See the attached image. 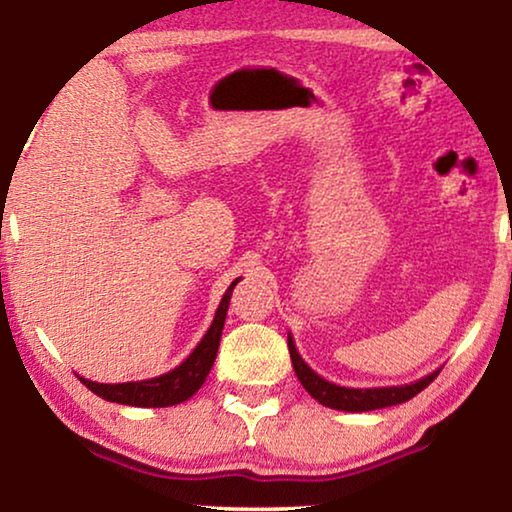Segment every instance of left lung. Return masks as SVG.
I'll list each match as a JSON object with an SVG mask.
<instances>
[{
	"label": "left lung",
	"mask_w": 512,
	"mask_h": 512,
	"mask_svg": "<svg viewBox=\"0 0 512 512\" xmlns=\"http://www.w3.org/2000/svg\"><path fill=\"white\" fill-rule=\"evenodd\" d=\"M289 354L293 370H296L298 380L307 389L314 401L333 410H345V412H368V410H380L389 408V405H398L410 401L412 396H417L419 391L429 387V384L436 380L440 370L436 373L422 377V380L403 384V387H377V389H349V387H338V384L324 380L314 370L307 366V363L300 359L296 352V345H293V338L289 335Z\"/></svg>",
	"instance_id": "1"
}]
</instances>
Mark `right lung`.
<instances>
[{
	"label": "right lung",
	"instance_id": "add662e5",
	"mask_svg": "<svg viewBox=\"0 0 512 512\" xmlns=\"http://www.w3.org/2000/svg\"><path fill=\"white\" fill-rule=\"evenodd\" d=\"M237 282H240V279H235V282L228 286V291L223 293L221 305L214 314V321L212 326H209V331L205 333V338L198 342V347L193 349L191 356H188L181 366L170 370V373L151 377V380L121 382V384H100V382H90L86 377H79V380L86 384L93 394L104 398V401L135 405V408H167V405L188 401V398H191L195 391L205 384L209 370L214 366L216 352H219L221 331H223V324H226L230 296H233V289Z\"/></svg>",
	"mask_w": 512,
	"mask_h": 512
}]
</instances>
